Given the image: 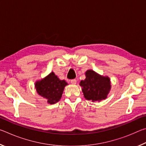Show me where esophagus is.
Returning a JSON list of instances; mask_svg holds the SVG:
<instances>
[{"label":"esophagus","mask_w":146,"mask_h":146,"mask_svg":"<svg viewBox=\"0 0 146 146\" xmlns=\"http://www.w3.org/2000/svg\"><path fill=\"white\" fill-rule=\"evenodd\" d=\"M71 83L72 84L75 85L76 84V80H75V79H73V80H71Z\"/></svg>","instance_id":"obj_1"}]
</instances>
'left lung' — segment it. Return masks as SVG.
<instances>
[{"label":"left lung","instance_id":"left-lung-1","mask_svg":"<svg viewBox=\"0 0 146 146\" xmlns=\"http://www.w3.org/2000/svg\"><path fill=\"white\" fill-rule=\"evenodd\" d=\"M85 75L86 78L81 80L79 84L82 87L86 99L93 102L106 99L111 88L110 77L101 75L91 70L86 71Z\"/></svg>","mask_w":146,"mask_h":146}]
</instances>
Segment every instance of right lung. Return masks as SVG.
Instances as JSON below:
<instances>
[{"label": "right lung", "instance_id": "add662e5", "mask_svg": "<svg viewBox=\"0 0 146 146\" xmlns=\"http://www.w3.org/2000/svg\"><path fill=\"white\" fill-rule=\"evenodd\" d=\"M68 83L60 80L54 72H51L44 78L36 80L35 88L39 95L45 98L47 103L54 104L60 100L63 91Z\"/></svg>", "mask_w": 146, "mask_h": 146}]
</instances>
